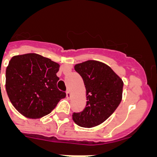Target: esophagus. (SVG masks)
<instances>
[{
	"label": "esophagus",
	"mask_w": 157,
	"mask_h": 157,
	"mask_svg": "<svg viewBox=\"0 0 157 157\" xmlns=\"http://www.w3.org/2000/svg\"><path fill=\"white\" fill-rule=\"evenodd\" d=\"M66 95H67V98H71V91H70V90H67Z\"/></svg>",
	"instance_id": "obj_1"
}]
</instances>
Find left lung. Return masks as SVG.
I'll list each match as a JSON object with an SVG mask.
<instances>
[{
	"label": "left lung",
	"instance_id": "8db88e82",
	"mask_svg": "<svg viewBox=\"0 0 157 157\" xmlns=\"http://www.w3.org/2000/svg\"><path fill=\"white\" fill-rule=\"evenodd\" d=\"M75 70L82 78L87 101L83 111L73 113V120L80 127H96L120 105L123 82L110 67L96 60L78 63Z\"/></svg>",
	"mask_w": 157,
	"mask_h": 157
}]
</instances>
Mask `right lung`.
I'll use <instances>...</instances> for the list:
<instances>
[{
  "label": "right lung",
  "instance_id": "obj_1",
  "mask_svg": "<svg viewBox=\"0 0 157 157\" xmlns=\"http://www.w3.org/2000/svg\"><path fill=\"white\" fill-rule=\"evenodd\" d=\"M59 63L36 53L15 56L6 69V91L16 110L30 119L49 114L66 93L57 88Z\"/></svg>",
  "mask_w": 157,
  "mask_h": 157
}]
</instances>
